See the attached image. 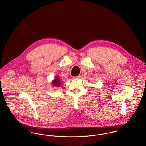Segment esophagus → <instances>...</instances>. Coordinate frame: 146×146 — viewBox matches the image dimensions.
I'll return each instance as SVG.
<instances>
[{"mask_svg":"<svg viewBox=\"0 0 146 146\" xmlns=\"http://www.w3.org/2000/svg\"><path fill=\"white\" fill-rule=\"evenodd\" d=\"M81 78V76H78L77 77H73L74 79H75V78Z\"/></svg>","mask_w":146,"mask_h":146,"instance_id":"esophagus-1","label":"esophagus"}]
</instances>
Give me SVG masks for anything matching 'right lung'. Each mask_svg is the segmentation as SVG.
Segmentation results:
<instances>
[{
    "mask_svg": "<svg viewBox=\"0 0 146 146\" xmlns=\"http://www.w3.org/2000/svg\"><path fill=\"white\" fill-rule=\"evenodd\" d=\"M61 80L60 78V77H56L54 80L53 81H52V84L53 85V86H54L56 87H60V85H61Z\"/></svg>",
    "mask_w": 146,
    "mask_h": 146,
    "instance_id": "1",
    "label": "right lung"
}]
</instances>
